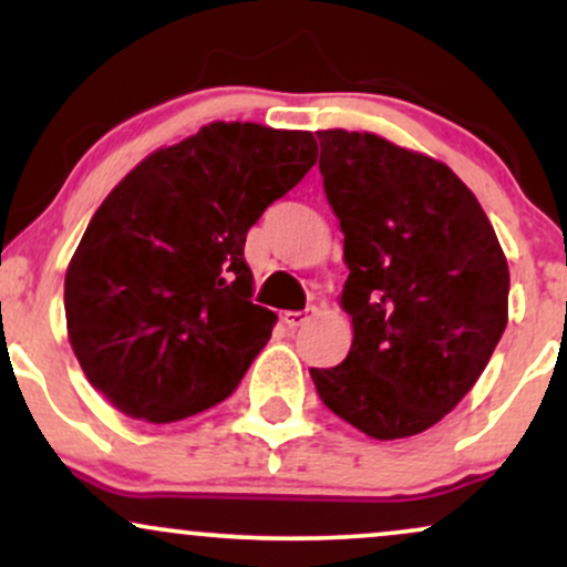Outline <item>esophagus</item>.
<instances>
[{
  "instance_id": "esophagus-1",
  "label": "esophagus",
  "mask_w": 567,
  "mask_h": 567,
  "mask_svg": "<svg viewBox=\"0 0 567 567\" xmlns=\"http://www.w3.org/2000/svg\"><path fill=\"white\" fill-rule=\"evenodd\" d=\"M311 317H315V309H306V311H285L282 322L288 324L290 330H296V328H301V324L309 322Z\"/></svg>"
}]
</instances>
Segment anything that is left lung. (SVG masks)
<instances>
[{"mask_svg": "<svg viewBox=\"0 0 567 567\" xmlns=\"http://www.w3.org/2000/svg\"><path fill=\"white\" fill-rule=\"evenodd\" d=\"M322 186L343 231L351 349L311 368L322 402L373 440L426 432L477 383L509 320V264L445 162L375 133L320 130Z\"/></svg>", "mask_w": 567, "mask_h": 567, "instance_id": "obj_1", "label": "left lung"}]
</instances>
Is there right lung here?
<instances>
[{
  "label": "right lung",
  "instance_id": "1",
  "mask_svg": "<svg viewBox=\"0 0 567 567\" xmlns=\"http://www.w3.org/2000/svg\"><path fill=\"white\" fill-rule=\"evenodd\" d=\"M317 162L309 130L210 122L148 154L90 218L66 269L69 343L130 419L226 400L277 315L252 303L247 229Z\"/></svg>",
  "mask_w": 567,
  "mask_h": 567
}]
</instances>
